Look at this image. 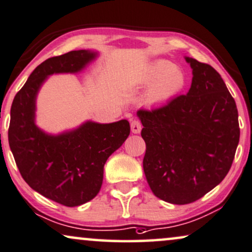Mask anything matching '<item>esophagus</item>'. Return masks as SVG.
Instances as JSON below:
<instances>
[{
    "mask_svg": "<svg viewBox=\"0 0 252 252\" xmlns=\"http://www.w3.org/2000/svg\"><path fill=\"white\" fill-rule=\"evenodd\" d=\"M130 129H132V132L135 133V134L140 133V132H141V129H142L141 123H140L139 120H136V119L132 120V123H130Z\"/></svg>",
    "mask_w": 252,
    "mask_h": 252,
    "instance_id": "obj_1",
    "label": "esophagus"
}]
</instances>
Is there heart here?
Returning a JSON list of instances; mask_svg holds the SVG:
<instances>
[{
	"instance_id": "obj_1",
	"label": "heart",
	"mask_w": 252,
	"mask_h": 252,
	"mask_svg": "<svg viewBox=\"0 0 252 252\" xmlns=\"http://www.w3.org/2000/svg\"><path fill=\"white\" fill-rule=\"evenodd\" d=\"M185 81L184 73L166 60L152 62L140 76L141 86H153L149 94L152 102H164L174 97L184 88Z\"/></svg>"
}]
</instances>
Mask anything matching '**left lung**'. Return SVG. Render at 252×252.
Listing matches in <instances>:
<instances>
[{
	"label": "left lung",
	"mask_w": 252,
	"mask_h": 252,
	"mask_svg": "<svg viewBox=\"0 0 252 252\" xmlns=\"http://www.w3.org/2000/svg\"><path fill=\"white\" fill-rule=\"evenodd\" d=\"M186 61L193 74L189 93L138 111L147 182L156 197L176 205L198 200L220 184L240 141L236 103L221 75L195 59Z\"/></svg>",
	"instance_id": "8db88e82"
}]
</instances>
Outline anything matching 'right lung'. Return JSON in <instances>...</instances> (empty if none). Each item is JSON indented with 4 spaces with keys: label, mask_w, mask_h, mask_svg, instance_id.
<instances>
[{
    "label": "right lung",
    "mask_w": 252,
    "mask_h": 252,
    "mask_svg": "<svg viewBox=\"0 0 252 252\" xmlns=\"http://www.w3.org/2000/svg\"><path fill=\"white\" fill-rule=\"evenodd\" d=\"M94 57V52L81 50L47 59L32 71L11 105L9 146L23 179L38 193L67 207L96 197L104 164L128 138L129 123L88 122L71 132L48 135L34 124L35 96L48 75L76 73Z\"/></svg>",
    "instance_id": "add662e5"
}]
</instances>
